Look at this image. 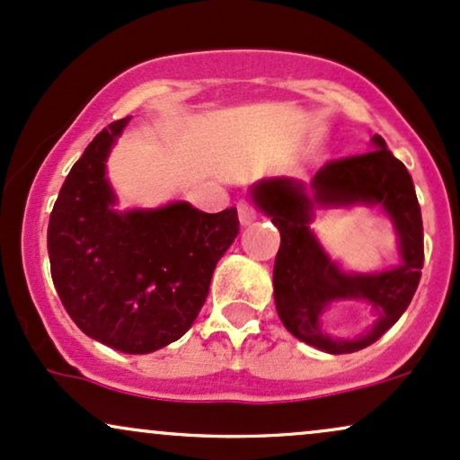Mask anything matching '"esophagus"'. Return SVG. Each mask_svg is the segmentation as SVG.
<instances>
[{
	"instance_id": "34e87169",
	"label": "esophagus",
	"mask_w": 460,
	"mask_h": 460,
	"mask_svg": "<svg viewBox=\"0 0 460 460\" xmlns=\"http://www.w3.org/2000/svg\"><path fill=\"white\" fill-rule=\"evenodd\" d=\"M236 210H239V221L243 226H250L253 219H256V207L250 202V199H241L236 204Z\"/></svg>"
}]
</instances>
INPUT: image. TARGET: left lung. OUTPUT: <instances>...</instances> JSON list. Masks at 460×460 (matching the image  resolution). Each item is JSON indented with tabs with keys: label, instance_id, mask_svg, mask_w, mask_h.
<instances>
[{
	"label": "left lung",
	"instance_id": "obj_1",
	"mask_svg": "<svg viewBox=\"0 0 460 460\" xmlns=\"http://www.w3.org/2000/svg\"><path fill=\"white\" fill-rule=\"evenodd\" d=\"M368 153L329 161L316 172L305 193L293 178H269L253 187L258 208L278 226L279 250L273 267V295L284 327L301 342L342 355L370 347L411 304L424 267L422 210L411 174L387 150L381 135ZM379 203L394 221L403 264L381 274H344L331 262L309 230L314 208ZM361 298L380 310V321L364 337L333 341L320 329V314L332 300Z\"/></svg>",
	"mask_w": 460,
	"mask_h": 460
}]
</instances>
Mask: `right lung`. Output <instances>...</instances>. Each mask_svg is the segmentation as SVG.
<instances>
[{
	"mask_svg": "<svg viewBox=\"0 0 460 460\" xmlns=\"http://www.w3.org/2000/svg\"><path fill=\"white\" fill-rule=\"evenodd\" d=\"M128 118L92 139L49 217L56 290L85 336L122 353H153L193 325L215 267L239 234L236 208L202 213L187 202L113 210L105 161Z\"/></svg>",
	"mask_w": 460,
	"mask_h": 460,
	"instance_id": "1",
	"label": "right lung"
}]
</instances>
